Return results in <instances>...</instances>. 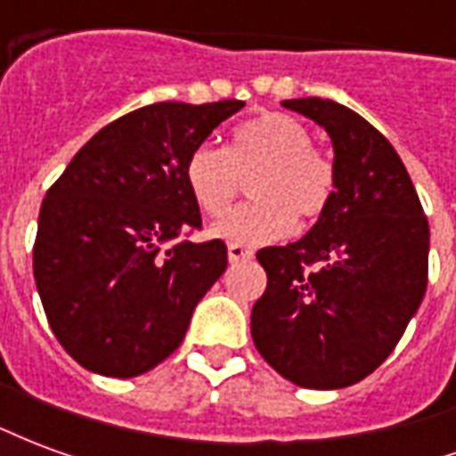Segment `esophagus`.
Here are the masks:
<instances>
[{
    "label": "esophagus",
    "instance_id": "1",
    "mask_svg": "<svg viewBox=\"0 0 456 456\" xmlns=\"http://www.w3.org/2000/svg\"><path fill=\"white\" fill-rule=\"evenodd\" d=\"M227 254L232 264H239V261H251V258H254V251H251L248 247H244V244H229Z\"/></svg>",
    "mask_w": 456,
    "mask_h": 456
}]
</instances>
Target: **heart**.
<instances>
[{
	"mask_svg": "<svg viewBox=\"0 0 456 456\" xmlns=\"http://www.w3.org/2000/svg\"><path fill=\"white\" fill-rule=\"evenodd\" d=\"M247 175L252 176L249 194L255 200L212 224V234L232 244H266L286 237L296 217L315 222L325 215L337 188L335 166L313 146L310 129L281 112L244 121L232 134L229 149L200 143L185 160L190 198L208 217L224 215Z\"/></svg>",
	"mask_w": 456,
	"mask_h": 456,
	"instance_id": "obj_1",
	"label": "heart"
}]
</instances>
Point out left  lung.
I'll return each mask as SVG.
<instances>
[{
    "instance_id": "1",
    "label": "left lung",
    "mask_w": 456,
    "mask_h": 456,
    "mask_svg": "<svg viewBox=\"0 0 456 456\" xmlns=\"http://www.w3.org/2000/svg\"><path fill=\"white\" fill-rule=\"evenodd\" d=\"M283 107L325 126L337 188L300 241L256 254L268 283L251 310V337L288 381L344 388L386 362L418 313L430 227L381 131L332 100L303 97Z\"/></svg>"
}]
</instances>
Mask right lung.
<instances>
[{
	"label": "right lung",
	"mask_w": 456,
	"mask_h": 456,
	"mask_svg": "<svg viewBox=\"0 0 456 456\" xmlns=\"http://www.w3.org/2000/svg\"><path fill=\"white\" fill-rule=\"evenodd\" d=\"M241 100L156 102L77 151L45 192L34 278L55 339L87 371L131 379L168 359L227 268L222 239L192 244L202 217L185 160Z\"/></svg>",
	"instance_id": "obj_1"
}]
</instances>
